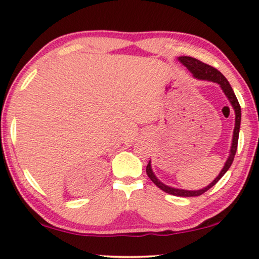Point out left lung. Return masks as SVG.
I'll list each match as a JSON object with an SVG mask.
<instances>
[{
    "instance_id": "1",
    "label": "left lung",
    "mask_w": 259,
    "mask_h": 259,
    "mask_svg": "<svg viewBox=\"0 0 259 259\" xmlns=\"http://www.w3.org/2000/svg\"><path fill=\"white\" fill-rule=\"evenodd\" d=\"M178 60L184 65V66L187 67V69L192 73L194 78L200 79V80L213 81V82L219 83L220 87L222 88L223 93H225L227 98H228L229 102L231 103V106H233L234 110H235V129H234L233 143H231L230 154H229L228 159H227V161H226L225 166H223V168H222V171L220 172V175L213 180V183L208 185L207 187H204V188H202V190H199V191H186V190H179V188H173V187L166 186V185L158 180L157 177L154 176V173L152 172V168H151V164H150L151 161H149L148 166H146V175H148L149 178L152 180L153 184H156L161 191L166 192V193H168V194L177 195V196H199V195L203 194L204 192H207L209 188L213 187L214 185L218 183V181L221 179L223 176H225V173L228 171L229 167L231 166V164H233L235 154H236V151H237L238 135H240L241 106H240V103H238V100L236 98V95H235V93L233 91V88H231L230 83L228 82V80L225 78V75H223L221 72L218 71V69L214 67L209 66V65L204 64V63H202V61H200L192 57H179Z\"/></svg>"
}]
</instances>
